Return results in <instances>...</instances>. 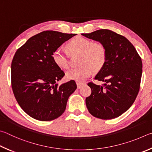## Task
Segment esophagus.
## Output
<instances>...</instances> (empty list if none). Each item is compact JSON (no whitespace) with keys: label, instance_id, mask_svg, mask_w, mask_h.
Listing matches in <instances>:
<instances>
[{"label":"esophagus","instance_id":"obj_1","mask_svg":"<svg viewBox=\"0 0 152 152\" xmlns=\"http://www.w3.org/2000/svg\"><path fill=\"white\" fill-rule=\"evenodd\" d=\"M77 88L78 89H80L81 87L83 86V85H85L84 83H81V82H77Z\"/></svg>","mask_w":152,"mask_h":152}]
</instances>
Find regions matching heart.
<instances>
[{"label":"heart","instance_id":"b5f03b06","mask_svg":"<svg viewBox=\"0 0 152 152\" xmlns=\"http://www.w3.org/2000/svg\"><path fill=\"white\" fill-rule=\"evenodd\" d=\"M71 55L81 53L79 64L66 72L68 80L82 82L89 77L93 71H99L105 65L107 60V50L101 42H93L86 37L77 36L66 44ZM53 60L58 67L65 69L69 66V54L62 48H57L53 53Z\"/></svg>","mask_w":152,"mask_h":152}]
</instances>
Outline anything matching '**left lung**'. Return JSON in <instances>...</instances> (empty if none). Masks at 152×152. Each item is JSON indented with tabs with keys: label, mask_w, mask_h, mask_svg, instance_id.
<instances>
[{
	"label": "left lung",
	"mask_w": 152,
	"mask_h": 152,
	"mask_svg": "<svg viewBox=\"0 0 152 152\" xmlns=\"http://www.w3.org/2000/svg\"><path fill=\"white\" fill-rule=\"evenodd\" d=\"M81 34L100 42L107 50L105 65L95 77L105 84L87 83L91 94L86 99L87 107L97 118H118L131 107L139 93L142 58L128 39L111 30L100 29Z\"/></svg>",
	"instance_id": "1"
}]
</instances>
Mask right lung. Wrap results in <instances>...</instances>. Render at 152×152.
Here are the masks:
<instances>
[{
	"mask_svg": "<svg viewBox=\"0 0 152 152\" xmlns=\"http://www.w3.org/2000/svg\"><path fill=\"white\" fill-rule=\"evenodd\" d=\"M76 34L46 31L31 37L18 48L11 63V86L20 107L29 116L52 121L65 110L69 95L77 89L75 81L58 86L65 75L52 55Z\"/></svg>",
	"mask_w": 152,
	"mask_h": 152,
	"instance_id": "1",
	"label": "right lung"
}]
</instances>
